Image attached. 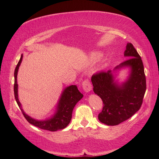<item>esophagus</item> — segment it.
Masks as SVG:
<instances>
[{"instance_id": "esophagus-1", "label": "esophagus", "mask_w": 159, "mask_h": 159, "mask_svg": "<svg viewBox=\"0 0 159 159\" xmlns=\"http://www.w3.org/2000/svg\"><path fill=\"white\" fill-rule=\"evenodd\" d=\"M82 87H83V90L85 91V92H89L92 89V84L89 82V80H85L83 82L82 84Z\"/></svg>"}]
</instances>
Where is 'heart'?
Returning <instances> with one entry per match:
<instances>
[{"mask_svg":"<svg viewBox=\"0 0 159 159\" xmlns=\"http://www.w3.org/2000/svg\"><path fill=\"white\" fill-rule=\"evenodd\" d=\"M98 56H96V57H94V59H98Z\"/></svg>","mask_w":159,"mask_h":159,"instance_id":"1","label":"heart"}]
</instances>
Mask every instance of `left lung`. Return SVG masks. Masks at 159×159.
<instances>
[{
	"instance_id": "left-lung-1",
	"label": "left lung",
	"mask_w": 159,
	"mask_h": 159,
	"mask_svg": "<svg viewBox=\"0 0 159 159\" xmlns=\"http://www.w3.org/2000/svg\"><path fill=\"white\" fill-rule=\"evenodd\" d=\"M124 56L129 58L115 67L113 71H101L92 76L93 92L103 102L98 120L108 126L118 125L137 112L146 90L142 60L131 43H127ZM126 66L131 68L130 74L126 82L119 84L114 80L112 73Z\"/></svg>"
}]
</instances>
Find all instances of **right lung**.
Returning a JSON list of instances; mask_svg holds the SVG:
<instances>
[{"label":"right lung","instance_id":"1","mask_svg":"<svg viewBox=\"0 0 159 159\" xmlns=\"http://www.w3.org/2000/svg\"><path fill=\"white\" fill-rule=\"evenodd\" d=\"M23 55H21L19 62L17 64L14 72V95L17 104L19 106L24 117L30 124L38 127L41 129L49 131H57L65 128L70 122L72 119V111L76 103L83 97V94L78 89L76 85H70L63 90L57 104V111L54 116L45 120H37L26 115L22 109L21 104L18 99V83L17 75L19 67L22 61Z\"/></svg>","mask_w":159,"mask_h":159}]
</instances>
